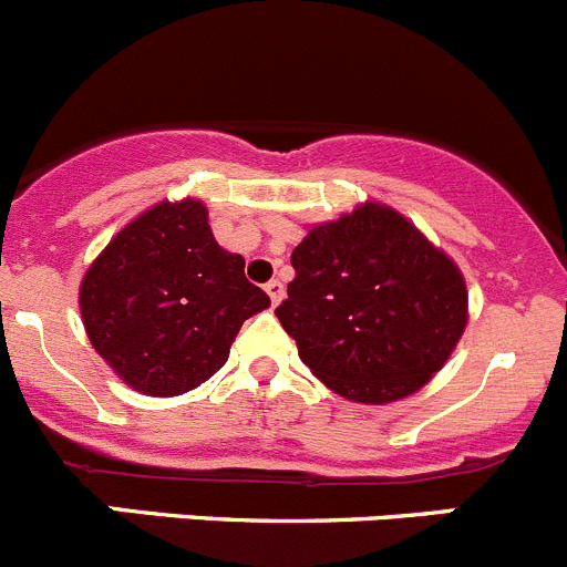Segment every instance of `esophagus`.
<instances>
[{
	"instance_id": "esophagus-1",
	"label": "esophagus",
	"mask_w": 567,
	"mask_h": 567,
	"mask_svg": "<svg viewBox=\"0 0 567 567\" xmlns=\"http://www.w3.org/2000/svg\"><path fill=\"white\" fill-rule=\"evenodd\" d=\"M264 289H267V295H269V300H272V306H278L280 298H284V284H280L278 278H272Z\"/></svg>"
}]
</instances>
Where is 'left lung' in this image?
Listing matches in <instances>:
<instances>
[{
  "instance_id": "left-lung-1",
  "label": "left lung",
  "mask_w": 567,
  "mask_h": 567,
  "mask_svg": "<svg viewBox=\"0 0 567 567\" xmlns=\"http://www.w3.org/2000/svg\"><path fill=\"white\" fill-rule=\"evenodd\" d=\"M292 267L275 315L306 368L350 401L417 392L465 331L462 272L392 208L368 203L317 225Z\"/></svg>"
}]
</instances>
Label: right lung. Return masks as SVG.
Returning <instances> with one entry per match:
<instances>
[{
  "instance_id": "add662e5",
  "label": "right lung",
  "mask_w": 567,
  "mask_h": 567,
  "mask_svg": "<svg viewBox=\"0 0 567 567\" xmlns=\"http://www.w3.org/2000/svg\"><path fill=\"white\" fill-rule=\"evenodd\" d=\"M269 306L225 252L197 199L133 219L91 264L80 311L96 353L144 395H181L212 379L247 317Z\"/></svg>"
}]
</instances>
